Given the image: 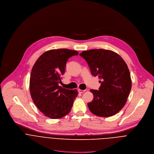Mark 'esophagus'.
Here are the masks:
<instances>
[{"label":"esophagus","instance_id":"esophagus-1","mask_svg":"<svg viewBox=\"0 0 154 154\" xmlns=\"http://www.w3.org/2000/svg\"><path fill=\"white\" fill-rule=\"evenodd\" d=\"M85 91V90H81V89H78V92H79V93H80V94H82V93H84V92Z\"/></svg>","mask_w":154,"mask_h":154}]
</instances>
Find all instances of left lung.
Masks as SVG:
<instances>
[{
    "label": "left lung",
    "mask_w": 154,
    "mask_h": 154,
    "mask_svg": "<svg viewBox=\"0 0 154 154\" xmlns=\"http://www.w3.org/2000/svg\"><path fill=\"white\" fill-rule=\"evenodd\" d=\"M79 55L86 60L91 75L100 79L98 90H90L94 100L87 104L89 110L101 117L115 115L125 106L132 87L127 64L119 54L108 50L92 49Z\"/></svg>",
    "instance_id": "1"
}]
</instances>
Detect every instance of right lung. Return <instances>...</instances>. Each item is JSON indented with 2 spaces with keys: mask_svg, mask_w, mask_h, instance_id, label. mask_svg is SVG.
Here are the masks:
<instances>
[{
  "mask_svg": "<svg viewBox=\"0 0 154 154\" xmlns=\"http://www.w3.org/2000/svg\"><path fill=\"white\" fill-rule=\"evenodd\" d=\"M78 52L69 49H54L44 53L34 64L29 79L32 98L46 116L60 118L70 112L78 92L59 85L66 71L68 59Z\"/></svg>",
  "mask_w": 154,
  "mask_h": 154,
  "instance_id": "obj_1",
  "label": "right lung"
}]
</instances>
